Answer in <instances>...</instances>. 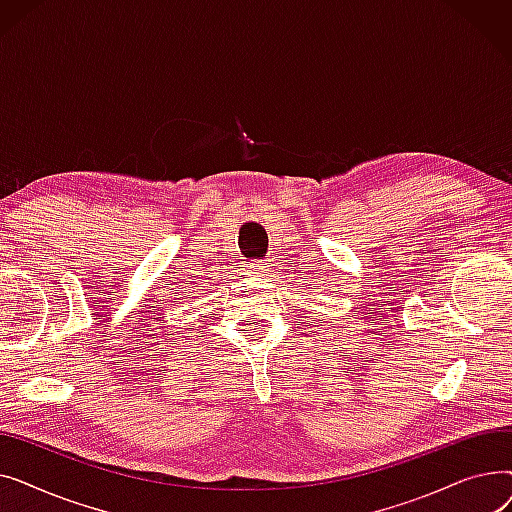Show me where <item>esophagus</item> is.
Listing matches in <instances>:
<instances>
[{"label":"esophagus","mask_w":512,"mask_h":512,"mask_svg":"<svg viewBox=\"0 0 512 512\" xmlns=\"http://www.w3.org/2000/svg\"><path fill=\"white\" fill-rule=\"evenodd\" d=\"M251 267H253V274H257L259 278H263V280H272V265L267 263L265 259H263V261H255Z\"/></svg>","instance_id":"esophagus-1"}]
</instances>
